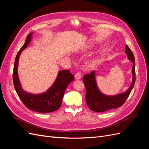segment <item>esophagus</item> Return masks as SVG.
Returning <instances> with one entry per match:
<instances>
[{
  "label": "esophagus",
  "instance_id": "obj_1",
  "mask_svg": "<svg viewBox=\"0 0 149 149\" xmlns=\"http://www.w3.org/2000/svg\"><path fill=\"white\" fill-rule=\"evenodd\" d=\"M74 77H75V78H76V79H80L81 77V73H80V72H77V73H76L75 74Z\"/></svg>",
  "mask_w": 149,
  "mask_h": 149
}]
</instances>
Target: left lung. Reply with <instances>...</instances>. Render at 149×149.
Instances as JSON below:
<instances>
[{"label": "left lung", "instance_id": "8db88e82", "mask_svg": "<svg viewBox=\"0 0 149 149\" xmlns=\"http://www.w3.org/2000/svg\"><path fill=\"white\" fill-rule=\"evenodd\" d=\"M125 52L127 55L128 59L133 63L132 69L133 74L132 83L125 93L113 96H106L100 92L97 86L94 71L91 72L90 74H86L84 76L83 81L86 88L85 98L88 106L91 111L96 112H102L116 109L123 106L129 97L136 81L135 58L133 53L127 45L125 46Z\"/></svg>", "mask_w": 149, "mask_h": 149}]
</instances>
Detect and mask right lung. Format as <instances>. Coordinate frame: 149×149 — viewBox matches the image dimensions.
<instances>
[{
    "label": "right lung",
    "mask_w": 149,
    "mask_h": 149,
    "mask_svg": "<svg viewBox=\"0 0 149 149\" xmlns=\"http://www.w3.org/2000/svg\"><path fill=\"white\" fill-rule=\"evenodd\" d=\"M32 33L26 37V41L16 56L13 71V82L15 91L24 104L30 110L40 113H48L58 110L61 105L65 89L74 79V76L68 70L59 71L56 79L47 91L39 94H30L22 89L18 76V63L22 52L26 48L31 41Z\"/></svg>",
    "instance_id": "1"
}]
</instances>
